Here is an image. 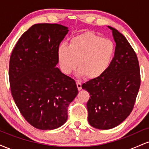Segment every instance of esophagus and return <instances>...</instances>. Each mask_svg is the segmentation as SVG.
Here are the masks:
<instances>
[{
	"instance_id": "obj_1",
	"label": "esophagus",
	"mask_w": 149,
	"mask_h": 149,
	"mask_svg": "<svg viewBox=\"0 0 149 149\" xmlns=\"http://www.w3.org/2000/svg\"><path fill=\"white\" fill-rule=\"evenodd\" d=\"M76 85H77V88H78V90H80L82 89V84L80 82H76Z\"/></svg>"
}]
</instances>
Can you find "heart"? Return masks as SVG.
Wrapping results in <instances>:
<instances>
[{
  "mask_svg": "<svg viewBox=\"0 0 149 149\" xmlns=\"http://www.w3.org/2000/svg\"><path fill=\"white\" fill-rule=\"evenodd\" d=\"M114 52L111 40L92 32H85L73 37L69 46L59 45L57 55L60 69L65 74H70L77 66L80 75L94 79L107 71Z\"/></svg>",
  "mask_w": 149,
  "mask_h": 149,
  "instance_id": "obj_1",
  "label": "heart"
}]
</instances>
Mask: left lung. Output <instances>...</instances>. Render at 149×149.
Listing matches in <instances>:
<instances>
[{
  "label": "left lung",
  "instance_id": "1",
  "mask_svg": "<svg viewBox=\"0 0 149 149\" xmlns=\"http://www.w3.org/2000/svg\"><path fill=\"white\" fill-rule=\"evenodd\" d=\"M112 30L116 46L114 57L102 76L82 85L90 93L88 122L100 130L111 129L129 116L139 92L141 77L137 56L126 38Z\"/></svg>",
  "mask_w": 149,
  "mask_h": 149
}]
</instances>
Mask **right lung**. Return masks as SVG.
I'll return each mask as SVG.
<instances>
[{
  "instance_id": "right-lung-1",
  "label": "right lung",
  "mask_w": 149,
  "mask_h": 149,
  "mask_svg": "<svg viewBox=\"0 0 149 149\" xmlns=\"http://www.w3.org/2000/svg\"><path fill=\"white\" fill-rule=\"evenodd\" d=\"M69 31L58 24H36L19 39L10 59L12 96L23 117L37 129L61 127L78 91L76 82L56 67L57 49Z\"/></svg>"
}]
</instances>
